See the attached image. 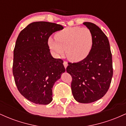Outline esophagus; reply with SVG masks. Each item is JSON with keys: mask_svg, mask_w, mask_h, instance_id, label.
I'll return each instance as SVG.
<instances>
[{"mask_svg": "<svg viewBox=\"0 0 126 126\" xmlns=\"http://www.w3.org/2000/svg\"><path fill=\"white\" fill-rule=\"evenodd\" d=\"M63 65H64V67L66 68L67 67V66H68V64H67V62H66V61H64L63 62Z\"/></svg>", "mask_w": 126, "mask_h": 126, "instance_id": "34e87169", "label": "esophagus"}]
</instances>
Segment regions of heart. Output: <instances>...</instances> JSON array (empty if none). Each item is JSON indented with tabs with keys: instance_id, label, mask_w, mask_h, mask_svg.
Wrapping results in <instances>:
<instances>
[{
	"instance_id": "1",
	"label": "heart",
	"mask_w": 126,
	"mask_h": 126,
	"mask_svg": "<svg viewBox=\"0 0 126 126\" xmlns=\"http://www.w3.org/2000/svg\"><path fill=\"white\" fill-rule=\"evenodd\" d=\"M55 39L49 38L48 47L58 56L64 50L67 58L72 62H79L87 57L94 44L92 32L86 27H67L55 34Z\"/></svg>"
}]
</instances>
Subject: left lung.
<instances>
[{
  "instance_id": "left-lung-1",
  "label": "left lung",
  "mask_w": 126,
  "mask_h": 126,
  "mask_svg": "<svg viewBox=\"0 0 126 126\" xmlns=\"http://www.w3.org/2000/svg\"><path fill=\"white\" fill-rule=\"evenodd\" d=\"M83 24L92 32L94 44L86 58L78 63H68L66 71L71 75V89L75 99L91 103L107 93L113 75L112 54L107 37L98 26Z\"/></svg>"
}]
</instances>
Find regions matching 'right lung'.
<instances>
[{
  "label": "right lung",
  "instance_id": "obj_1",
  "mask_svg": "<svg viewBox=\"0 0 126 126\" xmlns=\"http://www.w3.org/2000/svg\"><path fill=\"white\" fill-rule=\"evenodd\" d=\"M63 27L48 22H34L19 34L14 50L12 72L21 95L37 104L53 99L52 88L65 72L63 61L52 57L48 45L50 36Z\"/></svg>",
  "mask_w": 126,
  "mask_h": 126
}]
</instances>
